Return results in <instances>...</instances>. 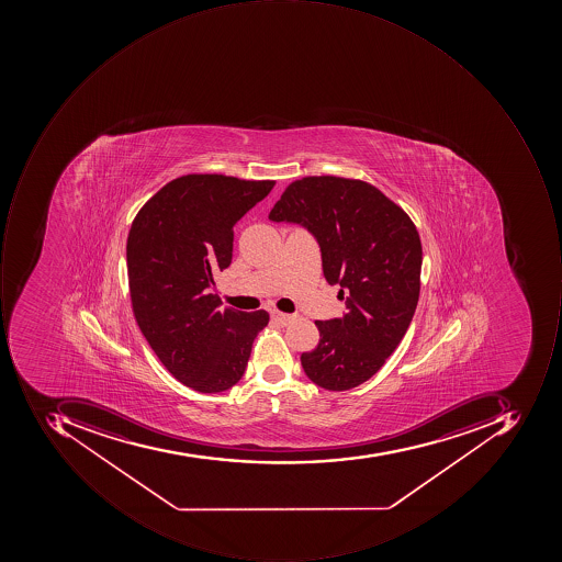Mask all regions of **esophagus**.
<instances>
[{"label":"esophagus","instance_id":"esophagus-1","mask_svg":"<svg viewBox=\"0 0 562 562\" xmlns=\"http://www.w3.org/2000/svg\"><path fill=\"white\" fill-rule=\"evenodd\" d=\"M270 317H272L273 323L280 324V326H286V324H290V321L294 319L292 314H283L280 311L270 312Z\"/></svg>","mask_w":562,"mask_h":562}]
</instances>
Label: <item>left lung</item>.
Instances as JSON below:
<instances>
[{"mask_svg": "<svg viewBox=\"0 0 562 562\" xmlns=\"http://www.w3.org/2000/svg\"><path fill=\"white\" fill-rule=\"evenodd\" d=\"M268 217L314 235L324 277L346 301L341 319L316 321L319 345L302 352L311 382L355 389L385 364L404 338L420 294L423 245L408 214L358 179L302 177L289 183Z\"/></svg>", "mask_w": 562, "mask_h": 562, "instance_id": "left-lung-1", "label": "left lung"}]
</instances>
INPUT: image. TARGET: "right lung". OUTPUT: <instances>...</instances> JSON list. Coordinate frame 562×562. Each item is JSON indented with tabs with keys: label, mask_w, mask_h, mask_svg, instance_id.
Masks as SVG:
<instances>
[{
	"label": "right lung",
	"mask_w": 562,
	"mask_h": 562,
	"mask_svg": "<svg viewBox=\"0 0 562 562\" xmlns=\"http://www.w3.org/2000/svg\"><path fill=\"white\" fill-rule=\"evenodd\" d=\"M276 180L188 173L166 183L133 220L130 297L158 360L189 389L217 393L241 380L267 311L221 307L213 277L233 258V226Z\"/></svg>",
	"instance_id": "obj_1"
}]
</instances>
